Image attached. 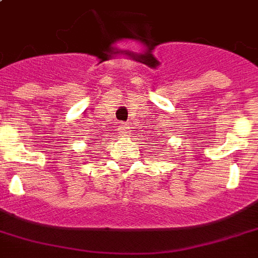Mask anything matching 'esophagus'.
Segmentation results:
<instances>
[{
    "mask_svg": "<svg viewBox=\"0 0 258 258\" xmlns=\"http://www.w3.org/2000/svg\"><path fill=\"white\" fill-rule=\"evenodd\" d=\"M125 128H127V127H125V125H123V127L120 128V134H125Z\"/></svg>",
    "mask_w": 258,
    "mask_h": 258,
    "instance_id": "1",
    "label": "esophagus"
}]
</instances>
